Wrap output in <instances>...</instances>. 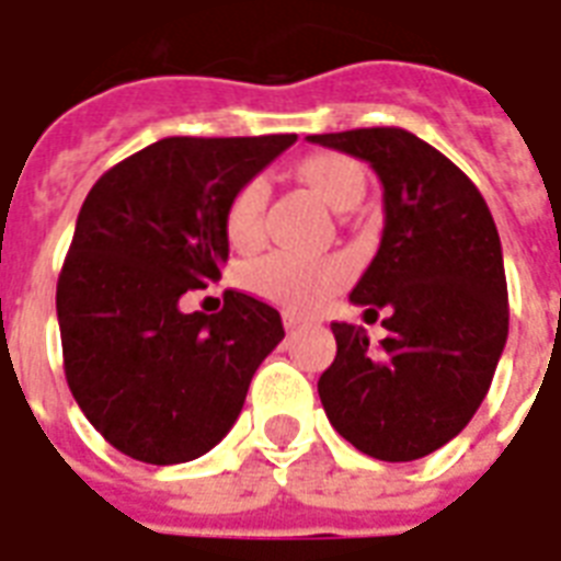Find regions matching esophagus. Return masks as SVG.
<instances>
[{
    "label": "esophagus",
    "instance_id": "esophagus-1",
    "mask_svg": "<svg viewBox=\"0 0 561 561\" xmlns=\"http://www.w3.org/2000/svg\"><path fill=\"white\" fill-rule=\"evenodd\" d=\"M282 321H285V330H288V333H300V330L309 328V324H306V321H300L297 316H285Z\"/></svg>",
    "mask_w": 561,
    "mask_h": 561
}]
</instances>
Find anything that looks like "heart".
I'll return each mask as SVG.
<instances>
[{"label": "heart", "instance_id": "heart-1", "mask_svg": "<svg viewBox=\"0 0 561 561\" xmlns=\"http://www.w3.org/2000/svg\"><path fill=\"white\" fill-rule=\"evenodd\" d=\"M294 180L316 192L330 209L345 213L360 204L366 192V176L360 164L340 152H316L294 164ZM267 204V185L261 180L243 183L225 207V240L237 255H252L264 231L261 216ZM348 279V267L340 257H297V255H264L243 267L240 282L249 291L279 306L294 316L316 312L330 294L340 291Z\"/></svg>", "mask_w": 561, "mask_h": 561}]
</instances>
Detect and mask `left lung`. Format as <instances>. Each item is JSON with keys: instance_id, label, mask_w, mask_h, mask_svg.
I'll use <instances>...</instances> for the list:
<instances>
[{"instance_id": "1", "label": "left lung", "mask_w": 561, "mask_h": 561, "mask_svg": "<svg viewBox=\"0 0 561 561\" xmlns=\"http://www.w3.org/2000/svg\"><path fill=\"white\" fill-rule=\"evenodd\" d=\"M373 164L385 231L352 291L388 336L330 324L336 357L318 378L333 430L385 462L433 454L478 412L507 340L502 243L486 201L454 161L393 126L309 135Z\"/></svg>"}]
</instances>
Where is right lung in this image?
<instances>
[{
    "label": "right lung",
    "mask_w": 561,
    "mask_h": 561,
    "mask_svg": "<svg viewBox=\"0 0 561 561\" xmlns=\"http://www.w3.org/2000/svg\"><path fill=\"white\" fill-rule=\"evenodd\" d=\"M294 140H156L83 201L56 282L62 364L80 412L126 457L173 466L219 445L285 336L243 291L216 316H185L180 297L219 279L228 201Z\"/></svg>",
    "instance_id": "1"
}]
</instances>
